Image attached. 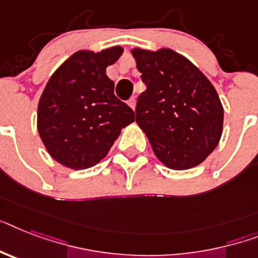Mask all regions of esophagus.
<instances>
[{"instance_id": "obj_1", "label": "esophagus", "mask_w": 258, "mask_h": 258, "mask_svg": "<svg viewBox=\"0 0 258 258\" xmlns=\"http://www.w3.org/2000/svg\"><path fill=\"white\" fill-rule=\"evenodd\" d=\"M127 105L131 106L132 109H136V97H134V96L127 100Z\"/></svg>"}]
</instances>
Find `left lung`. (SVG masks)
<instances>
[{"mask_svg": "<svg viewBox=\"0 0 258 258\" xmlns=\"http://www.w3.org/2000/svg\"><path fill=\"white\" fill-rule=\"evenodd\" d=\"M146 91L136 121L153 152L172 170L201 165L220 141L224 109L215 87L187 57L171 48H133Z\"/></svg>", "mask_w": 258, "mask_h": 258, "instance_id": "obj_1", "label": "left lung"}]
</instances>
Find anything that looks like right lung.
Instances as JSON below:
<instances>
[{
  "mask_svg": "<svg viewBox=\"0 0 258 258\" xmlns=\"http://www.w3.org/2000/svg\"><path fill=\"white\" fill-rule=\"evenodd\" d=\"M124 52L120 46L100 52L80 50L47 82L38 104L37 126L48 154L66 167L82 170L109 153L134 112L114 96L106 67Z\"/></svg>",
  "mask_w": 258,
  "mask_h": 258,
  "instance_id": "add662e5",
  "label": "right lung"
}]
</instances>
